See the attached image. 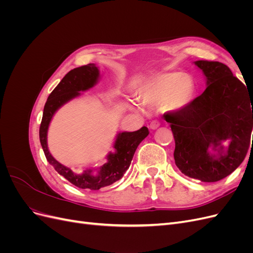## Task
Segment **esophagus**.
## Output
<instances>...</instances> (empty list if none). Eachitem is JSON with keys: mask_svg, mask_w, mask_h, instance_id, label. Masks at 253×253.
I'll return each mask as SVG.
<instances>
[{"mask_svg": "<svg viewBox=\"0 0 253 253\" xmlns=\"http://www.w3.org/2000/svg\"><path fill=\"white\" fill-rule=\"evenodd\" d=\"M159 126H160V122L158 120H153L151 124H150V127L152 129H156Z\"/></svg>", "mask_w": 253, "mask_h": 253, "instance_id": "esophagus-1", "label": "esophagus"}]
</instances>
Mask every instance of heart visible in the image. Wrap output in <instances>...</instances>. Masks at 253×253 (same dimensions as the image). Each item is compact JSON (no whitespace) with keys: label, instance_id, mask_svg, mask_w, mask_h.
Returning a JSON list of instances; mask_svg holds the SVG:
<instances>
[{"label":"heart","instance_id":"heart-1","mask_svg":"<svg viewBox=\"0 0 253 253\" xmlns=\"http://www.w3.org/2000/svg\"><path fill=\"white\" fill-rule=\"evenodd\" d=\"M195 84L189 75L168 73L157 76L140 89V99L144 104L154 105L169 101L174 109L186 106L193 97Z\"/></svg>","mask_w":253,"mask_h":253}]
</instances>
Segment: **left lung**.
<instances>
[{"label":"left lung","mask_w":253,"mask_h":253,"mask_svg":"<svg viewBox=\"0 0 253 253\" xmlns=\"http://www.w3.org/2000/svg\"><path fill=\"white\" fill-rule=\"evenodd\" d=\"M195 64L206 76L207 88L182 109L167 113L165 119L171 125L174 159L181 173L214 182L230 175L246 157L251 145L253 100L226 64L207 60ZM224 140H229L226 152L221 145ZM211 145L219 152L217 158L210 154Z\"/></svg>","instance_id":"obj_1"}]
</instances>
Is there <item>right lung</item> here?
<instances>
[{
  "label": "right lung",
  "instance_id": "1",
  "mask_svg": "<svg viewBox=\"0 0 253 253\" xmlns=\"http://www.w3.org/2000/svg\"><path fill=\"white\" fill-rule=\"evenodd\" d=\"M98 78L99 71L93 63L74 68L68 72L47 98V101L44 105L39 131L40 142L47 162L60 175L80 189L99 190L122 178L131 165L137 147L149 135L147 126H142L135 132L119 133L114 144L115 153H110L108 155V163L95 172L93 170H86L81 174H76L70 168L61 165L51 156L47 148V128L53 114L61 105L79 96L80 90H86L93 87Z\"/></svg>",
  "mask_w": 253,
  "mask_h": 253
}]
</instances>
